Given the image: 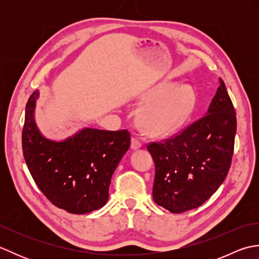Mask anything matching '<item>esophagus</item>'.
Instances as JSON below:
<instances>
[{
	"instance_id": "1",
	"label": "esophagus",
	"mask_w": 259,
	"mask_h": 259,
	"mask_svg": "<svg viewBox=\"0 0 259 259\" xmlns=\"http://www.w3.org/2000/svg\"><path fill=\"white\" fill-rule=\"evenodd\" d=\"M141 146H142V142L139 139H137V138L131 139V149L137 150V149H139V148H141Z\"/></svg>"
}]
</instances>
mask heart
<instances>
[{
    "mask_svg": "<svg viewBox=\"0 0 259 259\" xmlns=\"http://www.w3.org/2000/svg\"><path fill=\"white\" fill-rule=\"evenodd\" d=\"M148 102L139 113V124L146 133L164 136L174 133L189 118L196 103L190 85L161 83L141 98Z\"/></svg>",
    "mask_w": 259,
    "mask_h": 259,
    "instance_id": "1",
    "label": "heart"
}]
</instances>
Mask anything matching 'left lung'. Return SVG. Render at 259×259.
Instances as JSON below:
<instances>
[{
	"label": "left lung",
	"instance_id": "left-lung-1",
	"mask_svg": "<svg viewBox=\"0 0 259 259\" xmlns=\"http://www.w3.org/2000/svg\"><path fill=\"white\" fill-rule=\"evenodd\" d=\"M207 113L172 138L150 142L155 161L152 197L172 213L201 206L227 177L234 153L236 112L224 81Z\"/></svg>",
	"mask_w": 259,
	"mask_h": 259
}]
</instances>
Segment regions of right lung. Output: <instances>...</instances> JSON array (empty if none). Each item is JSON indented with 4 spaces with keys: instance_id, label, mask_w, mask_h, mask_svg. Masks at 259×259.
I'll use <instances>...</instances> for the list:
<instances>
[{
    "instance_id": "obj_1",
    "label": "right lung",
    "mask_w": 259,
    "mask_h": 259,
    "mask_svg": "<svg viewBox=\"0 0 259 259\" xmlns=\"http://www.w3.org/2000/svg\"><path fill=\"white\" fill-rule=\"evenodd\" d=\"M38 91L27 100L22 130L26 166L54 206L83 214L106 205L111 177L130 147L128 130H80L63 141L46 138L34 121Z\"/></svg>"
}]
</instances>
